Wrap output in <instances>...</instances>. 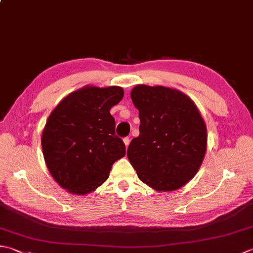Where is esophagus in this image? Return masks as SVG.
Returning <instances> with one entry per match:
<instances>
[{"instance_id":"obj_1","label":"esophagus","mask_w":253,"mask_h":253,"mask_svg":"<svg viewBox=\"0 0 253 253\" xmlns=\"http://www.w3.org/2000/svg\"><path fill=\"white\" fill-rule=\"evenodd\" d=\"M123 141H124V143H125V146H126V148L128 147V145H129V142H130V139L128 137H125L123 139Z\"/></svg>"}]
</instances>
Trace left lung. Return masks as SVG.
I'll list each match as a JSON object with an SVG mask.
<instances>
[{"mask_svg": "<svg viewBox=\"0 0 253 253\" xmlns=\"http://www.w3.org/2000/svg\"><path fill=\"white\" fill-rule=\"evenodd\" d=\"M139 111V136L127 157L139 179L157 191H174L192 180L204 159L205 123L191 98L165 86L131 90Z\"/></svg>", "mask_w": 253, "mask_h": 253, "instance_id": "1", "label": "left lung"}]
</instances>
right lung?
I'll use <instances>...</instances> for the list:
<instances>
[{
    "mask_svg": "<svg viewBox=\"0 0 253 253\" xmlns=\"http://www.w3.org/2000/svg\"><path fill=\"white\" fill-rule=\"evenodd\" d=\"M120 86H85L72 92L49 116L42 136L49 172L63 189L83 195L103 184L114 162L126 155L110 110L121 102Z\"/></svg>",
    "mask_w": 253,
    "mask_h": 253,
    "instance_id": "obj_1",
    "label": "right lung"
}]
</instances>
